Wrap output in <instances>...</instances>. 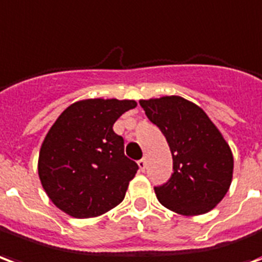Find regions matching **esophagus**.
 I'll list each match as a JSON object with an SVG mask.
<instances>
[{"label":"esophagus","mask_w":262,"mask_h":262,"mask_svg":"<svg viewBox=\"0 0 262 262\" xmlns=\"http://www.w3.org/2000/svg\"><path fill=\"white\" fill-rule=\"evenodd\" d=\"M138 166H139V171H142V173H144L145 169H146V160L145 159L138 160Z\"/></svg>","instance_id":"obj_1"}]
</instances>
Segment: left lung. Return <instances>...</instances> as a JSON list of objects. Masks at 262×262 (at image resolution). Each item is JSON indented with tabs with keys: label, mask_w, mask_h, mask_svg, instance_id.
<instances>
[{
	"label": "left lung",
	"mask_w": 262,
	"mask_h": 262,
	"mask_svg": "<svg viewBox=\"0 0 262 262\" xmlns=\"http://www.w3.org/2000/svg\"><path fill=\"white\" fill-rule=\"evenodd\" d=\"M139 104L165 135L173 156L170 180L155 187L160 204L184 216L212 211L233 179V154L222 133L198 104L184 97L141 99Z\"/></svg>",
	"instance_id": "8db88e82"
}]
</instances>
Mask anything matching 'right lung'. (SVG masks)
Masks as SVG:
<instances>
[{"label": "right lung", "mask_w": 262, "mask_h": 262, "mask_svg": "<svg viewBox=\"0 0 262 262\" xmlns=\"http://www.w3.org/2000/svg\"><path fill=\"white\" fill-rule=\"evenodd\" d=\"M135 100L83 99L61 113L46 134L37 170L55 207L78 219L96 217L123 201L138 165L113 131Z\"/></svg>", "instance_id": "1"}]
</instances>
